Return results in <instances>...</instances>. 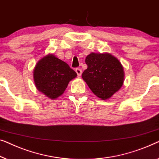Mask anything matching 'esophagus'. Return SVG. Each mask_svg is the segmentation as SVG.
Returning <instances> with one entry per match:
<instances>
[{
	"label": "esophagus",
	"instance_id": "obj_1",
	"mask_svg": "<svg viewBox=\"0 0 159 159\" xmlns=\"http://www.w3.org/2000/svg\"><path fill=\"white\" fill-rule=\"evenodd\" d=\"M75 72H76L77 75H79V76H80L82 74V70L80 68H76L75 69Z\"/></svg>",
	"mask_w": 159,
	"mask_h": 159
}]
</instances>
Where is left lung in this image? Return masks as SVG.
<instances>
[{"label":"left lung","mask_w":159,"mask_h":159,"mask_svg":"<svg viewBox=\"0 0 159 159\" xmlns=\"http://www.w3.org/2000/svg\"><path fill=\"white\" fill-rule=\"evenodd\" d=\"M88 66L82 74L91 91L102 100L108 99L121 89L125 73L121 62L109 53L91 52L85 60Z\"/></svg>","instance_id":"1"}]
</instances>
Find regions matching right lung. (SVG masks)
Returning a JSON list of instances; mask_svg holds the SVG:
<instances>
[{
  "label": "right lung",
  "instance_id": "1",
  "mask_svg": "<svg viewBox=\"0 0 159 159\" xmlns=\"http://www.w3.org/2000/svg\"><path fill=\"white\" fill-rule=\"evenodd\" d=\"M76 76L77 73L66 62L52 54L41 58L36 64L33 72L38 91L51 99L60 97L69 82Z\"/></svg>",
  "mask_w": 159,
  "mask_h": 159
}]
</instances>
